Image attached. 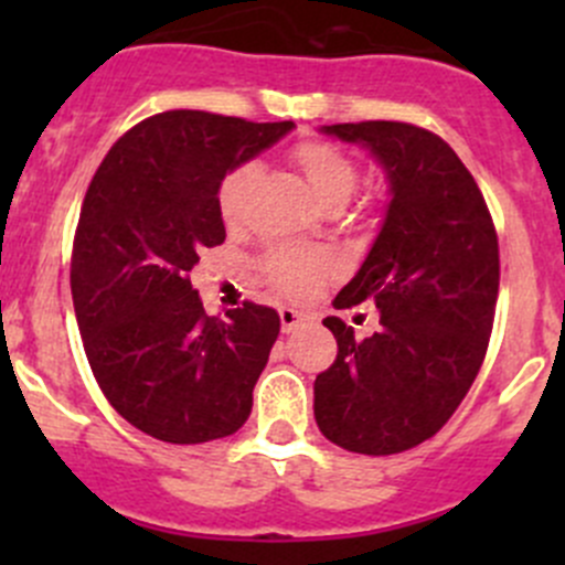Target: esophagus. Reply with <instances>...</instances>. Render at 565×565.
I'll return each mask as SVG.
<instances>
[{
	"label": "esophagus",
	"instance_id": "esophagus-1",
	"mask_svg": "<svg viewBox=\"0 0 565 565\" xmlns=\"http://www.w3.org/2000/svg\"><path fill=\"white\" fill-rule=\"evenodd\" d=\"M278 317H281L284 333H292V330L303 322V315H300L298 309H289V306H281V309H278Z\"/></svg>",
	"mask_w": 565,
	"mask_h": 565
}]
</instances>
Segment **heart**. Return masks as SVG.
I'll return each mask as SVG.
<instances>
[{
    "label": "heart",
    "mask_w": 565,
    "mask_h": 565,
    "mask_svg": "<svg viewBox=\"0 0 565 565\" xmlns=\"http://www.w3.org/2000/svg\"><path fill=\"white\" fill-rule=\"evenodd\" d=\"M295 163L309 182L317 202L328 210L344 207L358 185V167L344 150L328 141H303L292 152ZM259 180L256 163H241L221 180L218 213L230 230L243 224L250 191ZM335 270V259L328 250L315 248H273L265 259V273L281 292L300 298Z\"/></svg>",
    "instance_id": "obj_1"
}]
</instances>
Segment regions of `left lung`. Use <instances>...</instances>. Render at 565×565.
<instances>
[{"label":"left lung","instance_id":"obj_1","mask_svg":"<svg viewBox=\"0 0 565 565\" xmlns=\"http://www.w3.org/2000/svg\"><path fill=\"white\" fill-rule=\"evenodd\" d=\"M319 134L366 147L391 202L333 300L335 309L374 300L380 330L355 339L339 317L322 319L339 355L315 380V418L335 446L385 457L437 435L470 391L492 335L498 235L476 180L440 136L385 119Z\"/></svg>","mask_w":565,"mask_h":565}]
</instances>
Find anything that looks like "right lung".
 Segmentation results:
<instances>
[{"label":"right lung","mask_w":565,"mask_h":565,"mask_svg":"<svg viewBox=\"0 0 565 565\" xmlns=\"http://www.w3.org/2000/svg\"><path fill=\"white\" fill-rule=\"evenodd\" d=\"M295 122L177 108L134 125L95 172L73 241L84 352L114 409L156 440L193 446L246 424L278 315H204L191 270L226 241L218 185Z\"/></svg>","instance_id":"1"}]
</instances>
